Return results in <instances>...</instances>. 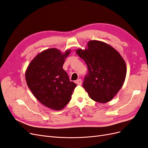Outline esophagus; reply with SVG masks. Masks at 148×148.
Returning a JSON list of instances; mask_svg holds the SVG:
<instances>
[{
	"label": "esophagus",
	"instance_id": "1",
	"mask_svg": "<svg viewBox=\"0 0 148 148\" xmlns=\"http://www.w3.org/2000/svg\"><path fill=\"white\" fill-rule=\"evenodd\" d=\"M75 83H77L78 85H81L82 84V81L81 79H78L75 82Z\"/></svg>",
	"mask_w": 148,
	"mask_h": 148
}]
</instances>
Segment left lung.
<instances>
[{
	"label": "left lung",
	"mask_w": 148,
	"mask_h": 148,
	"mask_svg": "<svg viewBox=\"0 0 148 148\" xmlns=\"http://www.w3.org/2000/svg\"><path fill=\"white\" fill-rule=\"evenodd\" d=\"M76 53L88 66L83 86L89 97L99 103L112 99L127 75L126 64L119 52L108 44L92 40L84 50L78 49Z\"/></svg>",
	"instance_id": "obj_1"
}]
</instances>
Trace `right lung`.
I'll use <instances>...</instances> for the list:
<instances>
[{"instance_id":"add662e5","label":"right lung","mask_w":148,"mask_h":148,"mask_svg":"<svg viewBox=\"0 0 148 148\" xmlns=\"http://www.w3.org/2000/svg\"><path fill=\"white\" fill-rule=\"evenodd\" d=\"M70 52V49L62 53L56 48L47 49L38 53L26 70V82L33 95L42 104L52 110L63 109L77 86L70 81L63 69Z\"/></svg>"}]
</instances>
